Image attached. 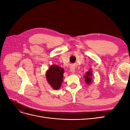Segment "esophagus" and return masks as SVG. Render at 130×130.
Segmentation results:
<instances>
[{
  "instance_id": "esophagus-1",
  "label": "esophagus",
  "mask_w": 130,
  "mask_h": 130,
  "mask_svg": "<svg viewBox=\"0 0 130 130\" xmlns=\"http://www.w3.org/2000/svg\"><path fill=\"white\" fill-rule=\"evenodd\" d=\"M70 70L72 73H75V68L74 67H72L70 68Z\"/></svg>"
}]
</instances>
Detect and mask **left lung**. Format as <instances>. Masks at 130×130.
I'll return each instance as SVG.
<instances>
[{"mask_svg": "<svg viewBox=\"0 0 130 130\" xmlns=\"http://www.w3.org/2000/svg\"><path fill=\"white\" fill-rule=\"evenodd\" d=\"M86 75L85 76V80L86 82V83L87 84H89L90 82H91L92 81V78L91 76H92V72H88L87 73H86Z\"/></svg>", "mask_w": 130, "mask_h": 130, "instance_id": "1", "label": "left lung"}]
</instances>
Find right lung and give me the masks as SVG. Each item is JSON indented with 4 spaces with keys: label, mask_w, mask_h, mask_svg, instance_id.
<instances>
[{
    "label": "right lung",
    "mask_w": 130,
    "mask_h": 130,
    "mask_svg": "<svg viewBox=\"0 0 130 130\" xmlns=\"http://www.w3.org/2000/svg\"><path fill=\"white\" fill-rule=\"evenodd\" d=\"M63 69L57 65L50 66L46 72V80L53 89L57 90L60 88L63 81Z\"/></svg>",
    "instance_id": "1"
}]
</instances>
